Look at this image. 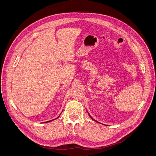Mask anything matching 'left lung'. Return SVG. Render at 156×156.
I'll return each instance as SVG.
<instances>
[{"mask_svg":"<svg viewBox=\"0 0 156 156\" xmlns=\"http://www.w3.org/2000/svg\"><path fill=\"white\" fill-rule=\"evenodd\" d=\"M87 112H88V111H87ZM88 115H89V116H90V118H91V119H92V120H93L94 121H95L96 122H98V123H100V122H98L97 120H94V119H93V118H92V116H91L90 115H89V113H88ZM103 125H104V124H103Z\"/></svg>","mask_w":156,"mask_h":156,"instance_id":"1","label":"left lung"}]
</instances>
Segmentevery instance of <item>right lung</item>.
I'll list each match as a JSON object with an SVG mask.
<instances>
[{
    "instance_id": "obj_1",
    "label": "right lung",
    "mask_w": 156,
    "mask_h": 156,
    "mask_svg": "<svg viewBox=\"0 0 156 156\" xmlns=\"http://www.w3.org/2000/svg\"><path fill=\"white\" fill-rule=\"evenodd\" d=\"M60 115L57 117V118H56L55 119H53V120H49V121H48V122H44V123H48V122H51V121H53V120H56V119H58V118L60 117Z\"/></svg>"
}]
</instances>
